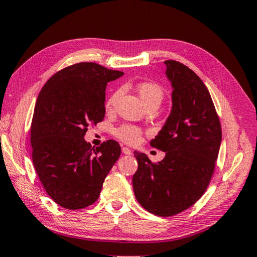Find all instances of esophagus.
<instances>
[{
	"mask_svg": "<svg viewBox=\"0 0 257 257\" xmlns=\"http://www.w3.org/2000/svg\"><path fill=\"white\" fill-rule=\"evenodd\" d=\"M121 151H122V154H124V155H132L133 154V151L130 148H128V147H122L121 148Z\"/></svg>",
	"mask_w": 257,
	"mask_h": 257,
	"instance_id": "34e87169",
	"label": "esophagus"
}]
</instances>
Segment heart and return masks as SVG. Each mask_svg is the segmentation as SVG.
Returning <instances> with one entry per match:
<instances>
[{"instance_id": "obj_1", "label": "heart", "mask_w": 257, "mask_h": 257, "mask_svg": "<svg viewBox=\"0 0 257 257\" xmlns=\"http://www.w3.org/2000/svg\"><path fill=\"white\" fill-rule=\"evenodd\" d=\"M138 94L141 96L144 104L147 106L152 103L161 104L163 96H164V92H163V88L155 83H143L138 86ZM118 95L119 93L114 92L109 97L108 102H106V109L111 110L114 108ZM115 135L122 142L134 144L138 142L139 138H141V130L132 124H123L115 130Z\"/></svg>"}]
</instances>
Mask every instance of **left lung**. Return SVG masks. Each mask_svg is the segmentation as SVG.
Returning a JSON list of instances; mask_svg holds the SVG:
<instances>
[{
	"label": "left lung",
	"instance_id": "8db88e82",
	"mask_svg": "<svg viewBox=\"0 0 257 257\" xmlns=\"http://www.w3.org/2000/svg\"><path fill=\"white\" fill-rule=\"evenodd\" d=\"M172 85V109L151 145L165 152L161 162L135 152L138 170L133 176L137 201L153 214L170 217L202 197L214 170L221 127L207 86L197 74L175 60H166Z\"/></svg>",
	"mask_w": 257,
	"mask_h": 257
}]
</instances>
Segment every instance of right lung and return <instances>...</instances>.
Here are the masks:
<instances>
[{
	"instance_id": "add662e5",
	"label": "right lung",
	"mask_w": 257,
	"mask_h": 257,
	"mask_svg": "<svg viewBox=\"0 0 257 257\" xmlns=\"http://www.w3.org/2000/svg\"><path fill=\"white\" fill-rule=\"evenodd\" d=\"M123 75L95 63H78L51 76L38 95L31 123L32 161L49 197L69 210L94 203L121 148L92 147L88 124L105 114L106 84Z\"/></svg>"
}]
</instances>
